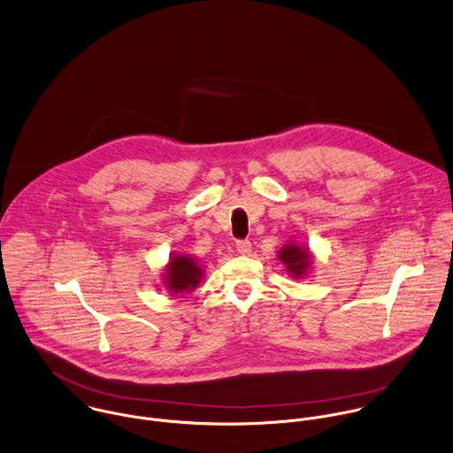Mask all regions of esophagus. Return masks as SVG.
Listing matches in <instances>:
<instances>
[{
  "label": "esophagus",
  "mask_w": 453,
  "mask_h": 453,
  "mask_svg": "<svg viewBox=\"0 0 453 453\" xmlns=\"http://www.w3.org/2000/svg\"><path fill=\"white\" fill-rule=\"evenodd\" d=\"M236 250L242 254V256H249L250 250H252V245L249 240H238L236 242Z\"/></svg>",
  "instance_id": "34e87169"
}]
</instances>
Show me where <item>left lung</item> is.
Here are the masks:
<instances>
[{
	"mask_svg": "<svg viewBox=\"0 0 453 453\" xmlns=\"http://www.w3.org/2000/svg\"><path fill=\"white\" fill-rule=\"evenodd\" d=\"M280 261L287 266V270L294 276H303L310 266V254L306 249H299L297 245H287L280 250Z\"/></svg>",
	"mask_w": 453,
	"mask_h": 453,
	"instance_id": "left-lung-1",
	"label": "left lung"
}]
</instances>
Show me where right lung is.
Masks as SVG:
<instances>
[{
    "label": "right lung",
    "instance_id": "add662e5",
    "mask_svg": "<svg viewBox=\"0 0 453 453\" xmlns=\"http://www.w3.org/2000/svg\"><path fill=\"white\" fill-rule=\"evenodd\" d=\"M166 272H168L166 281H168L170 292L179 294L183 290H192L194 287H197L203 270L192 259H188L185 256H180V257L175 256V257H172Z\"/></svg>",
    "mask_w": 453,
    "mask_h": 453
}]
</instances>
